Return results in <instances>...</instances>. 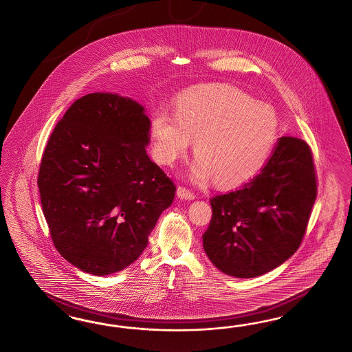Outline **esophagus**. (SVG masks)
I'll return each mask as SVG.
<instances>
[{
    "instance_id": "1",
    "label": "esophagus",
    "mask_w": 352,
    "mask_h": 352,
    "mask_svg": "<svg viewBox=\"0 0 352 352\" xmlns=\"http://www.w3.org/2000/svg\"><path fill=\"white\" fill-rule=\"evenodd\" d=\"M177 196L182 199H186V201H192L196 198L193 192H190L189 189L184 188V187H179L177 189Z\"/></svg>"
}]
</instances>
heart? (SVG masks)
<instances>
[{
	"label": "heart",
	"mask_w": 352,
	"mask_h": 352,
	"mask_svg": "<svg viewBox=\"0 0 352 352\" xmlns=\"http://www.w3.org/2000/svg\"><path fill=\"white\" fill-rule=\"evenodd\" d=\"M151 132L162 163L173 165L196 140L192 178L214 177L221 187H235L257 175L270 160L278 120L268 104L235 87L205 85L180 95L177 114L155 113Z\"/></svg>",
	"instance_id": "1"
}]
</instances>
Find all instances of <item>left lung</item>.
Returning a JSON list of instances; mask_svg holds the SVG:
<instances>
[{"label": "left lung", "instance_id": "8db88e82", "mask_svg": "<svg viewBox=\"0 0 352 352\" xmlns=\"http://www.w3.org/2000/svg\"><path fill=\"white\" fill-rule=\"evenodd\" d=\"M317 197L313 156L300 138H278L265 168L241 188L210 199L202 235L207 257L223 274L250 278L298 250Z\"/></svg>", "mask_w": 352, "mask_h": 352}]
</instances>
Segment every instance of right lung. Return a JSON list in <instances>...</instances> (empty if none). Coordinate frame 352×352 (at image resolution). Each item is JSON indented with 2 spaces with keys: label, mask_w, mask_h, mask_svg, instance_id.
<instances>
[{
  "label": "right lung",
  "mask_w": 352,
  "mask_h": 352,
  "mask_svg": "<svg viewBox=\"0 0 352 352\" xmlns=\"http://www.w3.org/2000/svg\"><path fill=\"white\" fill-rule=\"evenodd\" d=\"M151 122L136 100L112 93L78 99L53 129L38 175L54 247L95 276L138 259L175 184L150 160Z\"/></svg>",
  "instance_id": "1"
}]
</instances>
